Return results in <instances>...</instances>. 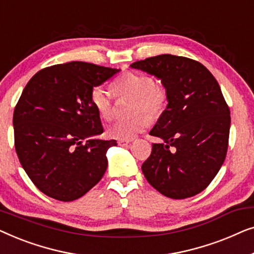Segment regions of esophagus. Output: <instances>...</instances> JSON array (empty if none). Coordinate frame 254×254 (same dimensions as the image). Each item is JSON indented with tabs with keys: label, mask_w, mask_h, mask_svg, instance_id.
Here are the masks:
<instances>
[{
	"label": "esophagus",
	"mask_w": 254,
	"mask_h": 254,
	"mask_svg": "<svg viewBox=\"0 0 254 254\" xmlns=\"http://www.w3.org/2000/svg\"><path fill=\"white\" fill-rule=\"evenodd\" d=\"M130 143V140H118V144L119 145H127Z\"/></svg>",
	"instance_id": "34e87169"
}]
</instances>
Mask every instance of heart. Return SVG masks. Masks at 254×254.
Returning <instances> with one entry per match:
<instances>
[{
	"label": "heart",
	"instance_id": "obj_1",
	"mask_svg": "<svg viewBox=\"0 0 254 254\" xmlns=\"http://www.w3.org/2000/svg\"><path fill=\"white\" fill-rule=\"evenodd\" d=\"M114 90L120 97H133L131 112L137 113L130 119L114 121L106 128V134L112 138L130 140L144 130L150 124V118H156L166 107L169 99L164 83L144 72L126 71L114 82ZM90 102L103 119L113 117L112 97L103 86H95L90 93ZM141 112L147 113L141 114Z\"/></svg>",
	"mask_w": 254,
	"mask_h": 254
}]
</instances>
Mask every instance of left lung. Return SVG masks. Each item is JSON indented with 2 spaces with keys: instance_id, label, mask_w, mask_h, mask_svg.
Masks as SVG:
<instances>
[{
  "instance_id": "8db88e82",
  "label": "left lung",
  "mask_w": 254,
  "mask_h": 254,
  "mask_svg": "<svg viewBox=\"0 0 254 254\" xmlns=\"http://www.w3.org/2000/svg\"><path fill=\"white\" fill-rule=\"evenodd\" d=\"M131 68L157 76L168 89V106L150 135L142 164L150 185L171 199H186L207 189L223 164L229 145L230 110L213 74L200 62L162 54L136 61Z\"/></svg>"
}]
</instances>
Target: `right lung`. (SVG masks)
<instances>
[{
	"label": "right lung",
	"mask_w": 254,
	"mask_h": 254,
	"mask_svg": "<svg viewBox=\"0 0 254 254\" xmlns=\"http://www.w3.org/2000/svg\"><path fill=\"white\" fill-rule=\"evenodd\" d=\"M117 72L72 61L41 69L24 88L13 111L15 148L29 178L46 195L76 200L105 173L106 151L117 141L96 138L104 128L90 93Z\"/></svg>",
	"instance_id": "add662e5"
}]
</instances>
